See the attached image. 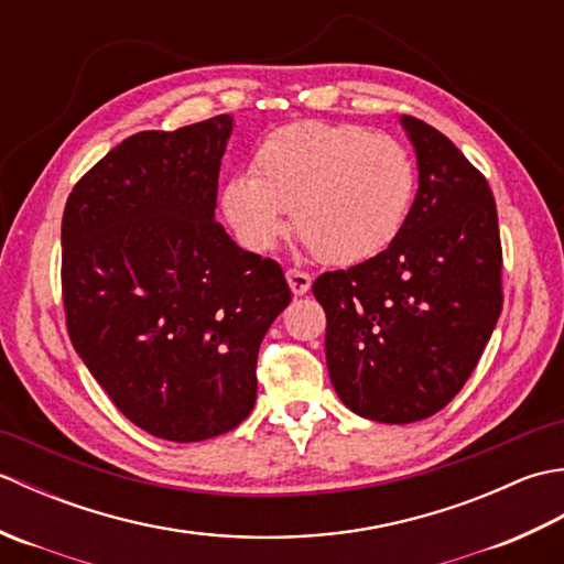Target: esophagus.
I'll return each mask as SVG.
<instances>
[{
	"label": "esophagus",
	"mask_w": 564,
	"mask_h": 564,
	"mask_svg": "<svg viewBox=\"0 0 564 564\" xmlns=\"http://www.w3.org/2000/svg\"><path fill=\"white\" fill-rule=\"evenodd\" d=\"M285 279H289L293 295H305L310 291V285H313V275L301 269H289L285 271Z\"/></svg>",
	"instance_id": "obj_1"
}]
</instances>
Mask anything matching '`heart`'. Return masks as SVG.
Wrapping results in <instances>:
<instances>
[{
    "mask_svg": "<svg viewBox=\"0 0 564 564\" xmlns=\"http://www.w3.org/2000/svg\"><path fill=\"white\" fill-rule=\"evenodd\" d=\"M416 172L400 140L364 126L301 121L273 130L251 176L223 186L220 208L239 242L269 251L293 227L319 259L358 263L388 249L410 215Z\"/></svg>",
    "mask_w": 564,
    "mask_h": 564,
    "instance_id": "obj_1",
    "label": "heart"
}]
</instances>
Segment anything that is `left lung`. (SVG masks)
<instances>
[{
    "label": "left lung",
    "instance_id": "obj_1",
    "mask_svg": "<svg viewBox=\"0 0 564 564\" xmlns=\"http://www.w3.org/2000/svg\"><path fill=\"white\" fill-rule=\"evenodd\" d=\"M419 188L394 242L313 293L327 313V368L339 400L382 424L443 410L470 378L501 315L492 188L436 128L402 116Z\"/></svg>",
    "mask_w": 564,
    "mask_h": 564
}]
</instances>
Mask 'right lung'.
Returning a JSON list of instances; mask_svg holds the SVG:
<instances>
[{
    "instance_id": "right-lung-1",
    "label": "right lung",
    "mask_w": 564,
    "mask_h": 564,
    "mask_svg": "<svg viewBox=\"0 0 564 564\" xmlns=\"http://www.w3.org/2000/svg\"><path fill=\"white\" fill-rule=\"evenodd\" d=\"M232 116L126 138L72 188L63 303L72 346L130 422L194 443L245 422L257 356L291 303L273 259L215 220Z\"/></svg>"
}]
</instances>
